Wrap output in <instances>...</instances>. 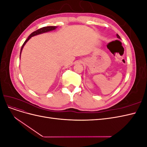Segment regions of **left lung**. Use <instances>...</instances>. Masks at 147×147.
Segmentation results:
<instances>
[{
    "label": "left lung",
    "mask_w": 147,
    "mask_h": 147,
    "mask_svg": "<svg viewBox=\"0 0 147 147\" xmlns=\"http://www.w3.org/2000/svg\"><path fill=\"white\" fill-rule=\"evenodd\" d=\"M117 38H119V39H120V37L119 36V35H118V34H117Z\"/></svg>",
    "instance_id": "8db88e82"
}]
</instances>
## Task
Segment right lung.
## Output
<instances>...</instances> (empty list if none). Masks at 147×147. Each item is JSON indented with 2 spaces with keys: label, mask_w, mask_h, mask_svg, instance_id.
I'll use <instances>...</instances> for the list:
<instances>
[{
  "label": "right lung",
  "mask_w": 147,
  "mask_h": 147,
  "mask_svg": "<svg viewBox=\"0 0 147 147\" xmlns=\"http://www.w3.org/2000/svg\"><path fill=\"white\" fill-rule=\"evenodd\" d=\"M57 28V26H47V27L42 28H40V29H38V30H37L34 31V32H33L32 33H31V34L28 37V38L26 40V41L24 42L23 45H22V47H21V51H20V56L21 57V51H22V50H23V48L24 46L25 45V44L26 43V42H27L31 37H33V36H35V35H38V34H43V33L48 32H49V31L53 30L56 29Z\"/></svg>",
  "instance_id": "right-lung-1"
}]
</instances>
